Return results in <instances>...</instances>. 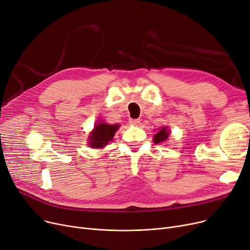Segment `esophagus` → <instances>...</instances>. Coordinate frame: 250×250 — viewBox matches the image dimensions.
I'll use <instances>...</instances> for the list:
<instances>
[{"mask_svg": "<svg viewBox=\"0 0 250 250\" xmlns=\"http://www.w3.org/2000/svg\"><path fill=\"white\" fill-rule=\"evenodd\" d=\"M129 123L132 124V125H138V124L140 123V120H139V119H132V118H130V119H129Z\"/></svg>", "mask_w": 250, "mask_h": 250, "instance_id": "obj_1", "label": "esophagus"}]
</instances>
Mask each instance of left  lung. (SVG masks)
Returning <instances> with one entry per match:
<instances>
[{
  "label": "left lung",
  "mask_w": 250,
  "mask_h": 250,
  "mask_svg": "<svg viewBox=\"0 0 250 250\" xmlns=\"http://www.w3.org/2000/svg\"><path fill=\"white\" fill-rule=\"evenodd\" d=\"M170 135V131L168 130V127H162L157 134L153 135V142L154 144H162V142L168 139Z\"/></svg>",
  "instance_id": "obj_1"
}]
</instances>
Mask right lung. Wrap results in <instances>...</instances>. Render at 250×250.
I'll use <instances>...</instances> for the list:
<instances>
[{
	"instance_id": "1",
	"label": "right lung",
	"mask_w": 250,
	"mask_h": 250,
	"mask_svg": "<svg viewBox=\"0 0 250 250\" xmlns=\"http://www.w3.org/2000/svg\"><path fill=\"white\" fill-rule=\"evenodd\" d=\"M120 125H110L106 123H99L94 126V129L89 135L88 146L90 147L102 148L104 147L113 139L116 131Z\"/></svg>"
}]
</instances>
